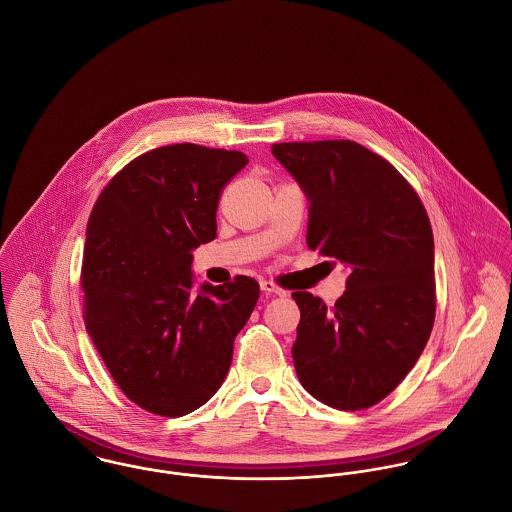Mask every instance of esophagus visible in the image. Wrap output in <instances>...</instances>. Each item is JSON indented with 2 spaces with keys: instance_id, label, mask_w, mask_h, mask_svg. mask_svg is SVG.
Wrapping results in <instances>:
<instances>
[{
  "instance_id": "obj_1",
  "label": "esophagus",
  "mask_w": 512,
  "mask_h": 512,
  "mask_svg": "<svg viewBox=\"0 0 512 512\" xmlns=\"http://www.w3.org/2000/svg\"><path fill=\"white\" fill-rule=\"evenodd\" d=\"M260 288H262V292L286 295V292H284L282 288H278V286H276L274 282H270V280H262V282H260Z\"/></svg>"
}]
</instances>
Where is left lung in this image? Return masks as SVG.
<instances>
[{"instance_id": "8db88e82", "label": "left lung", "mask_w": 512, "mask_h": 512, "mask_svg": "<svg viewBox=\"0 0 512 512\" xmlns=\"http://www.w3.org/2000/svg\"><path fill=\"white\" fill-rule=\"evenodd\" d=\"M309 203L307 246L349 268L327 309L293 292V365L303 388L339 410L388 396L420 359L436 317L434 234L410 183L351 140L274 144Z\"/></svg>"}]
</instances>
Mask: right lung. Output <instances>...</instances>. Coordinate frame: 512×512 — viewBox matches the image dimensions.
Returning <instances> with one entry per match:
<instances>
[{
	"label": "right lung",
	"mask_w": 512,
	"mask_h": 512,
	"mask_svg": "<svg viewBox=\"0 0 512 512\" xmlns=\"http://www.w3.org/2000/svg\"><path fill=\"white\" fill-rule=\"evenodd\" d=\"M242 151L157 147L100 193L82 258L84 325L122 392L151 414L179 418L209 402L232 363L234 339L260 295L236 276L193 292V250L217 238L222 187Z\"/></svg>",
	"instance_id": "1"
}]
</instances>
